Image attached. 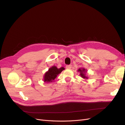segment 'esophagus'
<instances>
[{"label":"esophagus","mask_w":125,"mask_h":125,"mask_svg":"<svg viewBox=\"0 0 125 125\" xmlns=\"http://www.w3.org/2000/svg\"><path fill=\"white\" fill-rule=\"evenodd\" d=\"M72 67V65H67L66 66V68L67 69H70Z\"/></svg>","instance_id":"obj_1"}]
</instances>
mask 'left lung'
<instances>
[{
	"mask_svg": "<svg viewBox=\"0 0 125 125\" xmlns=\"http://www.w3.org/2000/svg\"><path fill=\"white\" fill-rule=\"evenodd\" d=\"M78 71H80L81 73V76L83 77V78H88L87 77H86V76H85V74L83 73L84 71H86V70H85V69L83 68V69H79L78 70Z\"/></svg>",
	"mask_w": 125,
	"mask_h": 125,
	"instance_id": "1",
	"label": "left lung"
}]
</instances>
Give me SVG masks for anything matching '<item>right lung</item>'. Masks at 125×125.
Listing matches in <instances>:
<instances>
[{
  "mask_svg": "<svg viewBox=\"0 0 125 125\" xmlns=\"http://www.w3.org/2000/svg\"><path fill=\"white\" fill-rule=\"evenodd\" d=\"M64 70V67L60 68H57V67L54 66L50 68L49 71L45 73L44 76V81L45 82H52L56 78L57 75L60 73L61 72Z\"/></svg>",
  "mask_w": 125,
  "mask_h": 125,
  "instance_id": "right-lung-1",
  "label": "right lung"
}]
</instances>
